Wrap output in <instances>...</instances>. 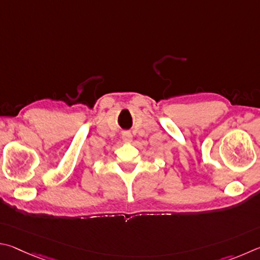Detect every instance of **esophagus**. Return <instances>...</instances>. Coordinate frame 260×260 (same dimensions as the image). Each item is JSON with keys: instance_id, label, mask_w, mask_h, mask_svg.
Returning a JSON list of instances; mask_svg holds the SVG:
<instances>
[{"instance_id": "esophagus-1", "label": "esophagus", "mask_w": 260, "mask_h": 260, "mask_svg": "<svg viewBox=\"0 0 260 260\" xmlns=\"http://www.w3.org/2000/svg\"><path fill=\"white\" fill-rule=\"evenodd\" d=\"M122 139L125 144H130L133 142V135H131L130 131H124L122 135Z\"/></svg>"}]
</instances>
